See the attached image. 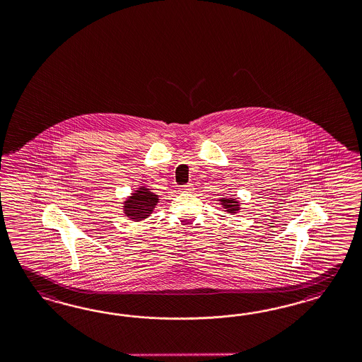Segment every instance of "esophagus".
<instances>
[{
    "instance_id": "34e87169",
    "label": "esophagus",
    "mask_w": 362,
    "mask_h": 362,
    "mask_svg": "<svg viewBox=\"0 0 362 362\" xmlns=\"http://www.w3.org/2000/svg\"><path fill=\"white\" fill-rule=\"evenodd\" d=\"M180 189H182V191H185V192H188V191H192V189H194V186H192L191 183H188V185H185V186L180 187Z\"/></svg>"
}]
</instances>
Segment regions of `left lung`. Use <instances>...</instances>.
Returning a JSON list of instances; mask_svg holds the SVG:
<instances>
[{"instance_id": "1", "label": "left lung", "mask_w": 362, "mask_h": 362, "mask_svg": "<svg viewBox=\"0 0 362 362\" xmlns=\"http://www.w3.org/2000/svg\"><path fill=\"white\" fill-rule=\"evenodd\" d=\"M220 204L228 214H236L240 211V203L233 197H221L219 199Z\"/></svg>"}]
</instances>
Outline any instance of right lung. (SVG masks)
Masks as SVG:
<instances>
[{
    "label": "right lung",
    "mask_w": 362,
    "mask_h": 362,
    "mask_svg": "<svg viewBox=\"0 0 362 362\" xmlns=\"http://www.w3.org/2000/svg\"><path fill=\"white\" fill-rule=\"evenodd\" d=\"M158 195L151 192L150 188L141 186L134 191L132 197H127L123 202V212L127 218L139 221L148 218L153 214V209L158 203Z\"/></svg>",
    "instance_id": "1"
}]
</instances>
